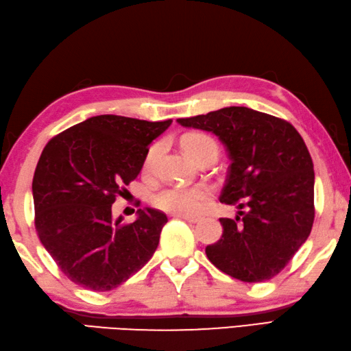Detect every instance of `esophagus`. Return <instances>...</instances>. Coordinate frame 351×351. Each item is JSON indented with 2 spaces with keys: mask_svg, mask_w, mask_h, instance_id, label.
Masks as SVG:
<instances>
[{
  "mask_svg": "<svg viewBox=\"0 0 351 351\" xmlns=\"http://www.w3.org/2000/svg\"><path fill=\"white\" fill-rule=\"evenodd\" d=\"M176 218H181L187 222H192V224H196V222H199L202 219L201 216H186V215H176Z\"/></svg>",
  "mask_w": 351,
  "mask_h": 351,
  "instance_id": "1",
  "label": "esophagus"
}]
</instances>
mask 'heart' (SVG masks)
<instances>
[{
	"label": "heart",
	"instance_id": "1",
	"mask_svg": "<svg viewBox=\"0 0 351 351\" xmlns=\"http://www.w3.org/2000/svg\"><path fill=\"white\" fill-rule=\"evenodd\" d=\"M182 147L187 154L192 156L196 162L202 161L204 158H218L219 149L215 139L204 133H190L182 139ZM159 155V145H154L149 150L147 156L144 161V169L152 170L156 158ZM212 197V190L207 186H193V187H182V186H169L159 190L155 193L154 206L165 213L170 215H196L199 213L202 207Z\"/></svg>",
	"mask_w": 351,
	"mask_h": 351
}]
</instances>
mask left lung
<instances>
[{
    "instance_id": "obj_1",
    "label": "left lung",
    "mask_w": 351,
    "mask_h": 351,
    "mask_svg": "<svg viewBox=\"0 0 351 351\" xmlns=\"http://www.w3.org/2000/svg\"><path fill=\"white\" fill-rule=\"evenodd\" d=\"M178 123L215 133L232 159L219 201L238 206L239 216L219 219L224 230L206 247L208 261L242 282L275 278L308 238L315 221V170L302 136L289 121L247 107H226Z\"/></svg>"
}]
</instances>
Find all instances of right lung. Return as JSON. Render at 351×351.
<instances>
[{
	"label": "right lung",
	"instance_id": "right-lung-1",
	"mask_svg": "<svg viewBox=\"0 0 351 351\" xmlns=\"http://www.w3.org/2000/svg\"><path fill=\"white\" fill-rule=\"evenodd\" d=\"M171 124L118 114L92 117L55 135L36 164L35 228L60 270L82 289L109 291L154 256L167 216L138 210L112 218V204L143 169L149 144Z\"/></svg>",
	"mask_w": 351,
	"mask_h": 351
}]
</instances>
